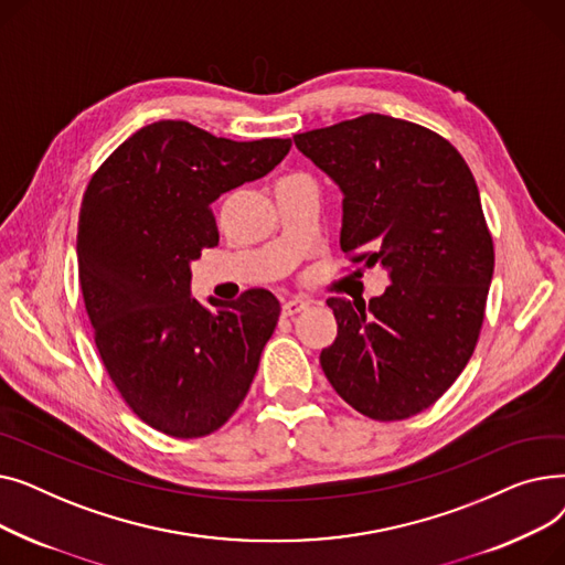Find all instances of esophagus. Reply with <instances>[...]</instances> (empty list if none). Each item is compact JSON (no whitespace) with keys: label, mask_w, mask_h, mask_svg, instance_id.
I'll return each instance as SVG.
<instances>
[{"label":"esophagus","mask_w":565,"mask_h":565,"mask_svg":"<svg viewBox=\"0 0 565 565\" xmlns=\"http://www.w3.org/2000/svg\"><path fill=\"white\" fill-rule=\"evenodd\" d=\"M309 305L305 302V300H300V298H288V300H284V305H281V313L284 316H295V313H300V311H305Z\"/></svg>","instance_id":"34e87169"}]
</instances>
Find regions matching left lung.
<instances>
[{"label":"left lung","mask_w":565,"mask_h":565,"mask_svg":"<svg viewBox=\"0 0 565 565\" xmlns=\"http://www.w3.org/2000/svg\"><path fill=\"white\" fill-rule=\"evenodd\" d=\"M292 141L343 194L339 243L358 273L390 277L369 305L328 300L339 330L320 366L366 417L407 419L451 387L481 332L494 249L477 181L447 139L384 114Z\"/></svg>","instance_id":"obj_1"}]
</instances>
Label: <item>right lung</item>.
Segmentation results:
<instances>
[{
    "label": "right lung",
    "mask_w": 565,
    "mask_h": 565,
    "mask_svg": "<svg viewBox=\"0 0 565 565\" xmlns=\"http://www.w3.org/2000/svg\"><path fill=\"white\" fill-rule=\"evenodd\" d=\"M290 139L231 141L188 121L126 139L88 183L77 222L79 286L105 369L141 422L171 437L226 424L249 392L279 300L192 298V260L220 243L211 205L270 173Z\"/></svg>",
    "instance_id": "add662e5"
}]
</instances>
